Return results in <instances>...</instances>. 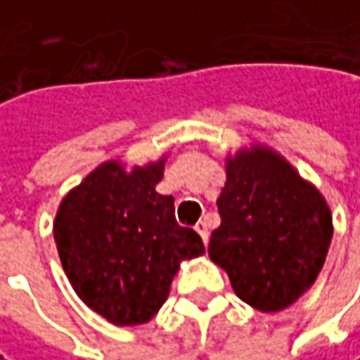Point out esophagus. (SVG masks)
Listing matches in <instances>:
<instances>
[{
    "mask_svg": "<svg viewBox=\"0 0 360 360\" xmlns=\"http://www.w3.org/2000/svg\"><path fill=\"white\" fill-rule=\"evenodd\" d=\"M195 231L200 233L202 241H204V243H208V237H210V233H208V224H206V220H200V222L195 224Z\"/></svg>",
    "mask_w": 360,
    "mask_h": 360,
    "instance_id": "obj_1",
    "label": "esophagus"
}]
</instances>
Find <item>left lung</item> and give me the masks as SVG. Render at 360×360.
Wrapping results in <instances>:
<instances>
[{
	"instance_id": "1",
	"label": "left lung",
	"mask_w": 360,
	"mask_h": 360,
	"mask_svg": "<svg viewBox=\"0 0 360 360\" xmlns=\"http://www.w3.org/2000/svg\"><path fill=\"white\" fill-rule=\"evenodd\" d=\"M208 255L235 295L264 313L286 309L319 276L334 235L323 195L266 146L226 158Z\"/></svg>"
}]
</instances>
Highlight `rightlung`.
Here are the masks:
<instances>
[{"mask_svg":"<svg viewBox=\"0 0 360 360\" xmlns=\"http://www.w3.org/2000/svg\"><path fill=\"white\" fill-rule=\"evenodd\" d=\"M165 156L125 171L107 160L59 204L53 235L76 295L115 326L150 321L169 297L183 259L204 253L193 229L160 195Z\"/></svg>","mask_w":360,"mask_h":360,"instance_id":"right-lung-1","label":"right lung"}]
</instances>
